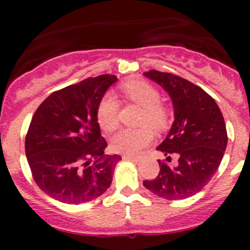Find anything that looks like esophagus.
<instances>
[{
    "instance_id": "esophagus-1",
    "label": "esophagus",
    "mask_w": 250,
    "mask_h": 250,
    "mask_svg": "<svg viewBox=\"0 0 250 250\" xmlns=\"http://www.w3.org/2000/svg\"><path fill=\"white\" fill-rule=\"evenodd\" d=\"M122 158L125 161H133V162H138V161H139V157H134V156L125 155V156H122Z\"/></svg>"
}]
</instances>
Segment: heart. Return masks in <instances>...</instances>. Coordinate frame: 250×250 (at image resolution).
Here are the masks:
<instances>
[{"label": "heart", "instance_id": "1", "mask_svg": "<svg viewBox=\"0 0 250 250\" xmlns=\"http://www.w3.org/2000/svg\"><path fill=\"white\" fill-rule=\"evenodd\" d=\"M123 92L128 99L144 109L141 125H150L158 130L166 127L168 122V112L161 105L160 92L152 84L143 80H132L123 84ZM98 121L100 127L106 132H112L117 128L118 102L113 94H106L100 102ZM152 139L153 133L150 128L123 129L112 138L111 147L115 152L135 156Z\"/></svg>", "mask_w": 250, "mask_h": 250}]
</instances>
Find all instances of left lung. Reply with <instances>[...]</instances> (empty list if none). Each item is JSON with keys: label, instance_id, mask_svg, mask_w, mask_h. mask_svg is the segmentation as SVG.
<instances>
[{"label": "left lung", "instance_id": "left-lung-1", "mask_svg": "<svg viewBox=\"0 0 250 250\" xmlns=\"http://www.w3.org/2000/svg\"><path fill=\"white\" fill-rule=\"evenodd\" d=\"M169 95L174 122L166 139L157 147L170 162L161 163L160 173L144 186L166 200H185L200 192L218 170L228 145L225 121L215 100L201 87L175 75L157 70L144 72Z\"/></svg>", "mask_w": 250, "mask_h": 250}]
</instances>
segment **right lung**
<instances>
[{"label":"right lung","instance_id":"add662e5","mask_svg":"<svg viewBox=\"0 0 250 250\" xmlns=\"http://www.w3.org/2000/svg\"><path fill=\"white\" fill-rule=\"evenodd\" d=\"M115 75L87 78L52 93L32 116L25 153L32 176L46 195L80 204L102 196L122 158L105 155L107 144L98 123L103 97Z\"/></svg>","mask_w":250,"mask_h":250}]
</instances>
